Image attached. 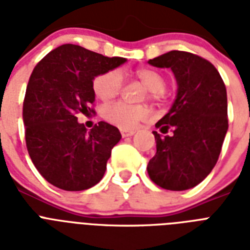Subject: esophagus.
<instances>
[{"mask_svg": "<svg viewBox=\"0 0 250 250\" xmlns=\"http://www.w3.org/2000/svg\"><path fill=\"white\" fill-rule=\"evenodd\" d=\"M135 129H127V128H122L121 129V133H122V136L123 137H129V136H132V135H135Z\"/></svg>", "mask_w": 250, "mask_h": 250, "instance_id": "1", "label": "esophagus"}]
</instances>
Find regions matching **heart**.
<instances>
[{
  "mask_svg": "<svg viewBox=\"0 0 250 250\" xmlns=\"http://www.w3.org/2000/svg\"><path fill=\"white\" fill-rule=\"evenodd\" d=\"M137 79L149 90V98L154 101L160 100L166 89V79L158 71L150 68H139L133 72ZM122 74L118 70L102 72L92 82L94 94L102 101H110L121 93ZM149 107L145 105H129L127 102H115L107 105L102 110V117L121 128H133L149 115Z\"/></svg>",
  "mask_w": 250,
  "mask_h": 250,
  "instance_id": "obj_1",
  "label": "heart"
}]
</instances>
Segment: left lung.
Here are the masks:
<instances>
[{
	"instance_id": "1",
	"label": "left lung",
	"mask_w": 250,
	"mask_h": 250,
	"mask_svg": "<svg viewBox=\"0 0 250 250\" xmlns=\"http://www.w3.org/2000/svg\"><path fill=\"white\" fill-rule=\"evenodd\" d=\"M171 68L178 83L174 104L156 123L157 153L149 161V178L161 188L186 190L211 172L229 129L227 90L219 72L205 58L171 50L148 61ZM167 132H170L168 135Z\"/></svg>"
}]
</instances>
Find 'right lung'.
<instances>
[{
  "label": "right lung",
  "mask_w": 250,
  "mask_h": 250,
  "mask_svg": "<svg viewBox=\"0 0 250 250\" xmlns=\"http://www.w3.org/2000/svg\"><path fill=\"white\" fill-rule=\"evenodd\" d=\"M125 61L64 44L33 68L23 102L25 145L37 171L57 188L88 189L105 174L121 132L106 122L88 131L76 115L93 111L94 78Z\"/></svg>",
  "instance_id": "add662e5"
}]
</instances>
